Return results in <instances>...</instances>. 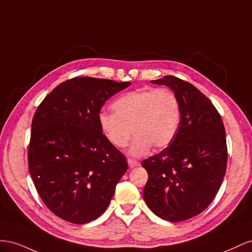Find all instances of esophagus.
Here are the masks:
<instances>
[{
    "label": "esophagus",
    "mask_w": 252,
    "mask_h": 252,
    "mask_svg": "<svg viewBox=\"0 0 252 252\" xmlns=\"http://www.w3.org/2000/svg\"><path fill=\"white\" fill-rule=\"evenodd\" d=\"M127 163H128V167L130 168H135V167H138L139 166V161H137V160H134V159H132V158H128L127 159Z\"/></svg>",
    "instance_id": "esophagus-1"
}]
</instances>
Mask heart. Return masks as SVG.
Masks as SVG:
<instances>
[{"label":"heart","mask_w":252,"mask_h":252,"mask_svg":"<svg viewBox=\"0 0 252 252\" xmlns=\"http://www.w3.org/2000/svg\"><path fill=\"white\" fill-rule=\"evenodd\" d=\"M112 109L114 114H99L100 130L116 148H125L134 133L136 137L128 150L132 156L146 155L153 146L167 148L178 131L181 103L169 89L127 93L113 103Z\"/></svg>","instance_id":"b5f03b06"}]
</instances>
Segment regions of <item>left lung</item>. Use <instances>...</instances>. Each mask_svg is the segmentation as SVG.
<instances>
[{
	"label": "left lung",
	"instance_id": "left-lung-1",
	"mask_svg": "<svg viewBox=\"0 0 252 252\" xmlns=\"http://www.w3.org/2000/svg\"><path fill=\"white\" fill-rule=\"evenodd\" d=\"M181 103L175 138L160 153L143 160L149 179L143 198L150 210L169 221H183L203 212L217 195L227 168L226 133L220 115L189 82L166 76Z\"/></svg>",
	"mask_w": 252,
	"mask_h": 252
}]
</instances>
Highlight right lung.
<instances>
[{
  "label": "right lung",
  "mask_w": 252,
  "mask_h": 252,
  "mask_svg": "<svg viewBox=\"0 0 252 252\" xmlns=\"http://www.w3.org/2000/svg\"><path fill=\"white\" fill-rule=\"evenodd\" d=\"M130 82L77 77L44 98L32 122L28 169L43 203L73 224L99 218L127 170L125 155L105 138L98 116Z\"/></svg>",
  "instance_id": "obj_1"
}]
</instances>
